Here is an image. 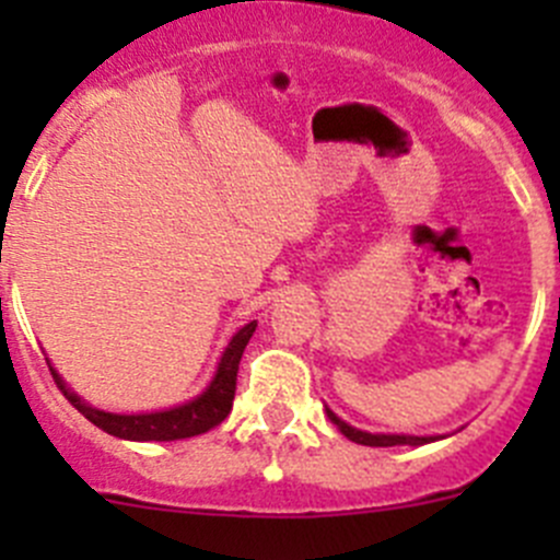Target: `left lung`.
<instances>
[{
    "instance_id": "1",
    "label": "left lung",
    "mask_w": 560,
    "mask_h": 560,
    "mask_svg": "<svg viewBox=\"0 0 560 560\" xmlns=\"http://www.w3.org/2000/svg\"><path fill=\"white\" fill-rule=\"evenodd\" d=\"M327 420L354 444H365V447H395V444H409V447H422V444H431L439 442L444 436H409V433H369V431H360V428H352L349 422H343L341 417L336 415L332 409H327Z\"/></svg>"
}]
</instances>
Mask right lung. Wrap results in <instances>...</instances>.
<instances>
[{"label":"right lung","mask_w":560,"mask_h":560,"mask_svg":"<svg viewBox=\"0 0 560 560\" xmlns=\"http://www.w3.org/2000/svg\"><path fill=\"white\" fill-rule=\"evenodd\" d=\"M254 330H257V319H252L248 325L235 330V336L230 338L222 358H219L213 380L208 382V387L202 389L200 395H195V398L186 400V404L162 411H143V415H116V411H103L97 409V406L86 404L78 393H72V389L67 387V382L56 374L54 365L48 363V369L50 374H54L56 385L65 393V398L70 400L89 422L103 428L110 436L127 439V442H175V439H191L200 436V433H208L230 415L235 398V380H238L241 354H244Z\"/></svg>","instance_id":"1"}]
</instances>
